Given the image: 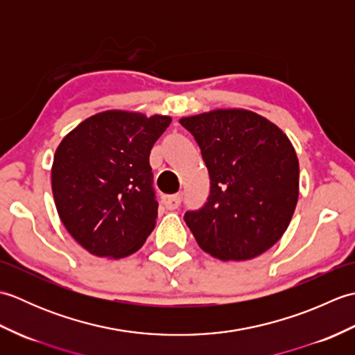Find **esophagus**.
<instances>
[{
    "label": "esophagus",
    "mask_w": 355,
    "mask_h": 355,
    "mask_svg": "<svg viewBox=\"0 0 355 355\" xmlns=\"http://www.w3.org/2000/svg\"><path fill=\"white\" fill-rule=\"evenodd\" d=\"M163 202L166 209L169 210H175L180 205H182V193H175V195H166L163 198Z\"/></svg>",
    "instance_id": "34e87169"
}]
</instances>
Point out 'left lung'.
<instances>
[{"label":"left lung","instance_id":"obj_1","mask_svg":"<svg viewBox=\"0 0 355 355\" xmlns=\"http://www.w3.org/2000/svg\"><path fill=\"white\" fill-rule=\"evenodd\" d=\"M201 149L207 202L184 221L198 245L223 262L247 261L282 238L299 198V158L286 134L244 108L180 119Z\"/></svg>","mask_w":355,"mask_h":355}]
</instances>
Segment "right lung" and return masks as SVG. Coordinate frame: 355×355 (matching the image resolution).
I'll list each match as a JSON object with an SVG mask.
<instances>
[{
	"label": "right lung",
	"instance_id": "add662e5",
	"mask_svg": "<svg viewBox=\"0 0 355 355\" xmlns=\"http://www.w3.org/2000/svg\"><path fill=\"white\" fill-rule=\"evenodd\" d=\"M172 117L107 110L65 135L51 164L59 218L99 258L135 253L155 227L149 154Z\"/></svg>",
	"mask_w": 355,
	"mask_h": 355
}]
</instances>
